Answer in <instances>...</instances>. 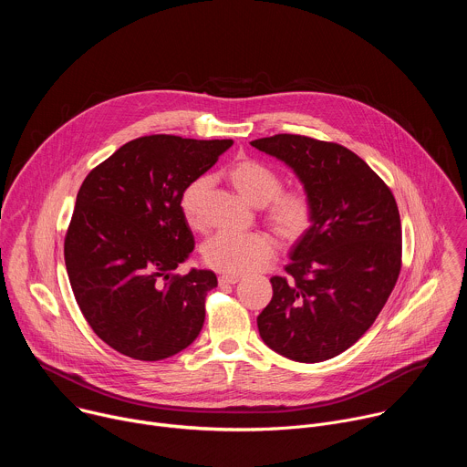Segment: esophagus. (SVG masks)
<instances>
[{"label":"esophagus","instance_id":"esophagus-1","mask_svg":"<svg viewBox=\"0 0 467 467\" xmlns=\"http://www.w3.org/2000/svg\"><path fill=\"white\" fill-rule=\"evenodd\" d=\"M218 281H220L222 286H225V285H236V283H240V277H234V275H222Z\"/></svg>","mask_w":467,"mask_h":467}]
</instances>
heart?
I'll use <instances>...</instances> for the list:
<instances>
[{"label":"heart","mask_w":467,"mask_h":467,"mask_svg":"<svg viewBox=\"0 0 467 467\" xmlns=\"http://www.w3.org/2000/svg\"><path fill=\"white\" fill-rule=\"evenodd\" d=\"M229 179L236 190L256 207L265 205V222L286 244L299 242L314 222L312 199L303 190H283V177L256 159H238L229 170ZM213 179L199 175L186 184L181 193V211L193 229L203 227V203ZM274 240L265 233L233 234L216 233L203 245V260L213 270L227 275H247L270 262Z\"/></svg>","instance_id":"obj_1"}]
</instances>
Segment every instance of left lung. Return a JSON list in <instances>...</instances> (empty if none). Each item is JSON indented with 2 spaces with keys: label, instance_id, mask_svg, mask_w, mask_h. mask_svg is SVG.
Here are the masks:
<instances>
[{
  "label": "left lung",
  "instance_id": "obj_1",
  "mask_svg": "<svg viewBox=\"0 0 467 467\" xmlns=\"http://www.w3.org/2000/svg\"><path fill=\"white\" fill-rule=\"evenodd\" d=\"M251 146L292 168L314 205L312 227L292 245L288 277L270 279L260 338L296 362L328 360L362 338L401 272L395 197L340 144L275 135Z\"/></svg>",
  "mask_w": 467,
  "mask_h": 467
}]
</instances>
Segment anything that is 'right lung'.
<instances>
[{
	"label": "right lung",
	"mask_w": 467,
	"mask_h": 467,
	"mask_svg": "<svg viewBox=\"0 0 467 467\" xmlns=\"http://www.w3.org/2000/svg\"><path fill=\"white\" fill-rule=\"evenodd\" d=\"M231 146L233 140L142 137L83 181L64 238L66 272L85 319L118 353L164 360L202 332L205 297L218 279L195 268L171 275L193 251L181 193Z\"/></svg>",
	"instance_id": "1"
}]
</instances>
